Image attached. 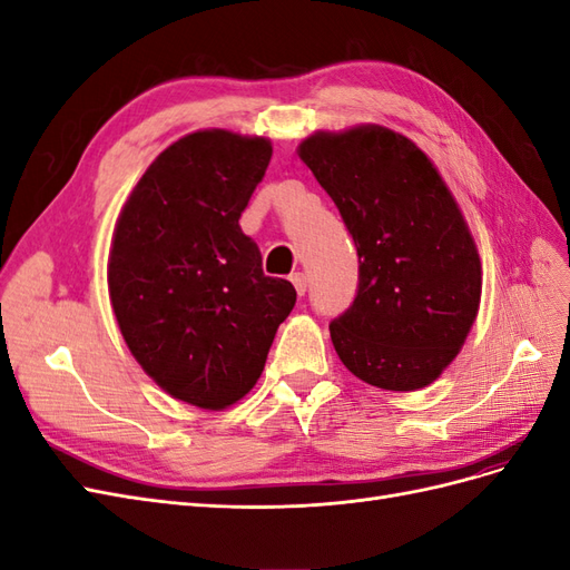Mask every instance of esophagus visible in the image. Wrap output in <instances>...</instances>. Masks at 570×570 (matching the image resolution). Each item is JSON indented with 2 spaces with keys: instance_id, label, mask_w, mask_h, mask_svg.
Returning a JSON list of instances; mask_svg holds the SVG:
<instances>
[{
  "instance_id": "esophagus-1",
  "label": "esophagus",
  "mask_w": 570,
  "mask_h": 570,
  "mask_svg": "<svg viewBox=\"0 0 570 570\" xmlns=\"http://www.w3.org/2000/svg\"><path fill=\"white\" fill-rule=\"evenodd\" d=\"M289 281H292V285H295V289H297V295L302 297V295H306V275L304 273H292L289 275Z\"/></svg>"
}]
</instances>
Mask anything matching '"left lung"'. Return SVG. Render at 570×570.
Segmentation results:
<instances>
[{"label":"left lung","mask_w":570,"mask_h":570,"mask_svg":"<svg viewBox=\"0 0 570 570\" xmlns=\"http://www.w3.org/2000/svg\"><path fill=\"white\" fill-rule=\"evenodd\" d=\"M297 151L358 254L356 297L331 323L342 364L392 392L438 381L469 337L482 289L450 187L409 137L383 126L314 132Z\"/></svg>","instance_id":"8db88e82"}]
</instances>
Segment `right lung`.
Returning <instances> with one entry per match:
<instances>
[{
  "instance_id": "obj_1",
  "label": "right lung",
  "mask_w": 570,
  "mask_h": 570,
  "mask_svg": "<svg viewBox=\"0 0 570 570\" xmlns=\"http://www.w3.org/2000/svg\"><path fill=\"white\" fill-rule=\"evenodd\" d=\"M271 154L266 137L189 132L151 161L116 220L107 278L120 335L154 383L199 409L256 385L297 302L239 228Z\"/></svg>"
}]
</instances>
